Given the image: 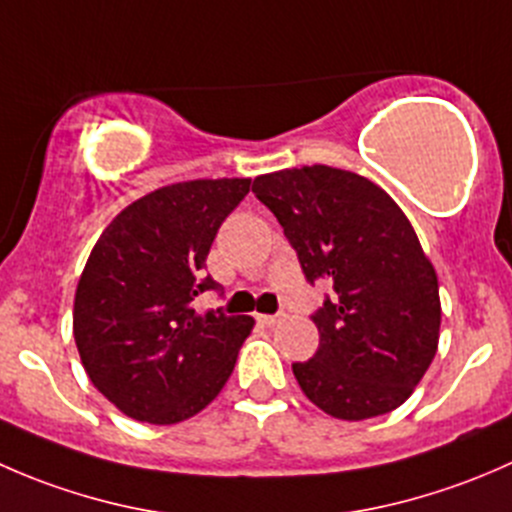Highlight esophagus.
<instances>
[{"label":"esophagus","mask_w":512,"mask_h":512,"mask_svg":"<svg viewBox=\"0 0 512 512\" xmlns=\"http://www.w3.org/2000/svg\"><path fill=\"white\" fill-rule=\"evenodd\" d=\"M282 317H285V314H257V322L265 324V327H275Z\"/></svg>","instance_id":"1"}]
</instances>
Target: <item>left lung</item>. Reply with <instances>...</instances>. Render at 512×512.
I'll return each instance as SVG.
<instances>
[{"instance_id": "left-lung-1", "label": "left lung", "mask_w": 512, "mask_h": 512, "mask_svg": "<svg viewBox=\"0 0 512 512\" xmlns=\"http://www.w3.org/2000/svg\"><path fill=\"white\" fill-rule=\"evenodd\" d=\"M252 193L275 213L309 285L334 289L312 314L319 349L292 364L297 384L344 421L394 411L431 366L441 327L436 272L409 218L379 185L329 165L260 175Z\"/></svg>"}]
</instances>
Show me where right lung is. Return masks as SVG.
Segmentation results:
<instances>
[{"label": "right lung", "instance_id": "1", "mask_svg": "<svg viewBox=\"0 0 512 512\" xmlns=\"http://www.w3.org/2000/svg\"><path fill=\"white\" fill-rule=\"evenodd\" d=\"M247 193L250 178L165 185L98 237L76 287L74 339L91 384L126 416L178 423L230 379L255 319L193 302L220 289L205 260Z\"/></svg>", "mask_w": 512, "mask_h": 512}]
</instances>
